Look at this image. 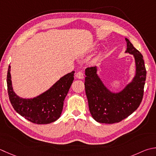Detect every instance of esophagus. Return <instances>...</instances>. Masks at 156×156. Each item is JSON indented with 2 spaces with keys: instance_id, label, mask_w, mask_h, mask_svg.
Here are the masks:
<instances>
[{
  "instance_id": "1",
  "label": "esophagus",
  "mask_w": 156,
  "mask_h": 156,
  "mask_svg": "<svg viewBox=\"0 0 156 156\" xmlns=\"http://www.w3.org/2000/svg\"><path fill=\"white\" fill-rule=\"evenodd\" d=\"M76 77L77 78H78V79H82V78H84L83 73H82V72H77V73H76Z\"/></svg>"
}]
</instances>
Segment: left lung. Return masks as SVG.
Instances as JSON below:
<instances>
[{"instance_id": "1", "label": "left lung", "mask_w": 156, "mask_h": 156, "mask_svg": "<svg viewBox=\"0 0 156 156\" xmlns=\"http://www.w3.org/2000/svg\"><path fill=\"white\" fill-rule=\"evenodd\" d=\"M126 53L135 57L136 75L132 82L118 93H113L107 88L97 74V67L85 69V91L88 108L94 120L100 123L120 122L139 108L142 101L146 80V69L143 57L126 38Z\"/></svg>"}]
</instances>
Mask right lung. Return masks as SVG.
Instances as JSON below:
<instances>
[{
	"label": "right lung",
	"instance_id": "right-lung-1",
	"mask_svg": "<svg viewBox=\"0 0 156 156\" xmlns=\"http://www.w3.org/2000/svg\"><path fill=\"white\" fill-rule=\"evenodd\" d=\"M11 66L7 76L9 100L14 109L21 116L32 123L50 124L56 121L62 112L63 101L74 80L75 72L63 76L48 90L33 99H22L16 95L12 88Z\"/></svg>",
	"mask_w": 156,
	"mask_h": 156
}]
</instances>
